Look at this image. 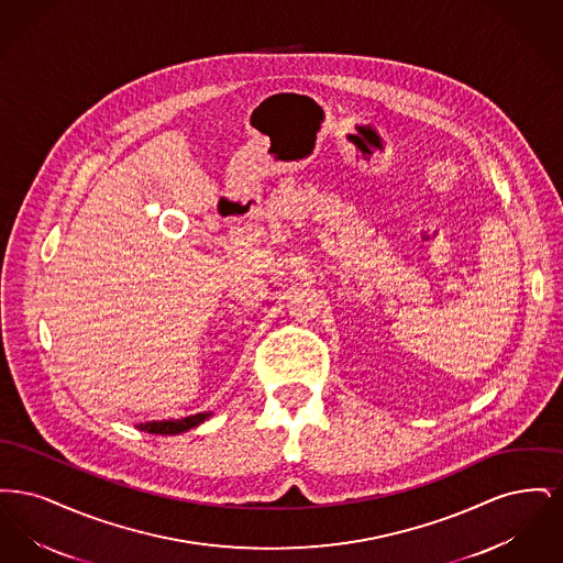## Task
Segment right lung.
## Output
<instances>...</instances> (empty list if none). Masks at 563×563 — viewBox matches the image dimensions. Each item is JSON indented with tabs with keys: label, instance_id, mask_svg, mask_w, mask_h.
Listing matches in <instances>:
<instances>
[{
	"label": "right lung",
	"instance_id": "right-lung-1",
	"mask_svg": "<svg viewBox=\"0 0 563 563\" xmlns=\"http://www.w3.org/2000/svg\"><path fill=\"white\" fill-rule=\"evenodd\" d=\"M211 413H196V416H188L184 420H164V422H145L139 424V430L152 432V434H179L189 429H196L198 424H202Z\"/></svg>",
	"mask_w": 563,
	"mask_h": 563
}]
</instances>
